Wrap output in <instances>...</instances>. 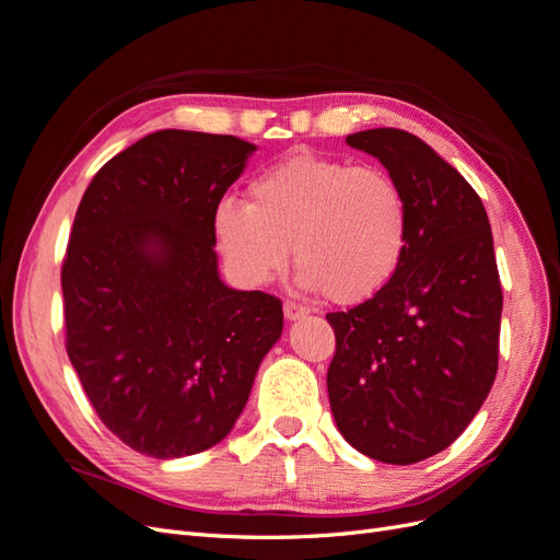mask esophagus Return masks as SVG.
<instances>
[{
    "instance_id": "obj_1",
    "label": "esophagus",
    "mask_w": 560,
    "mask_h": 560,
    "mask_svg": "<svg viewBox=\"0 0 560 560\" xmlns=\"http://www.w3.org/2000/svg\"><path fill=\"white\" fill-rule=\"evenodd\" d=\"M282 311H284V317L290 319V322L301 319V317H306V315L311 313V308H308V306H303V303H296V301H284Z\"/></svg>"
}]
</instances>
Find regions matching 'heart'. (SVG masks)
I'll return each mask as SVG.
<instances>
[{
	"instance_id": "heart-1",
	"label": "heart",
	"mask_w": 560,
	"mask_h": 560,
	"mask_svg": "<svg viewBox=\"0 0 560 560\" xmlns=\"http://www.w3.org/2000/svg\"><path fill=\"white\" fill-rule=\"evenodd\" d=\"M409 200L378 165L308 151L266 167L247 186V206L222 200L212 231L231 273L266 284L292 259L301 282L352 306L397 276L409 247Z\"/></svg>"
}]
</instances>
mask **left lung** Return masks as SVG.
Returning a JSON list of instances; mask_svg holds the SVG:
<instances>
[{
    "label": "left lung",
    "instance_id": "1",
    "mask_svg": "<svg viewBox=\"0 0 560 560\" xmlns=\"http://www.w3.org/2000/svg\"><path fill=\"white\" fill-rule=\"evenodd\" d=\"M409 200V247L383 290L329 313V404L346 442L413 465L444 451L479 413L498 374L502 287L479 194L432 147L399 128L352 132Z\"/></svg>",
    "mask_w": 560,
    "mask_h": 560
}]
</instances>
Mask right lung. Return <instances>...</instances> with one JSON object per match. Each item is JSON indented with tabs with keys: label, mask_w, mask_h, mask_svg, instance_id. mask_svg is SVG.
I'll return each instance as SVG.
<instances>
[{
	"label": "right lung",
	"mask_w": 560,
	"mask_h": 560,
	"mask_svg": "<svg viewBox=\"0 0 560 560\" xmlns=\"http://www.w3.org/2000/svg\"><path fill=\"white\" fill-rule=\"evenodd\" d=\"M257 147L159 130L100 167L62 261L65 346L95 413L132 451H206L243 413L282 301L219 280L212 217Z\"/></svg>",
	"instance_id": "obj_1"
}]
</instances>
